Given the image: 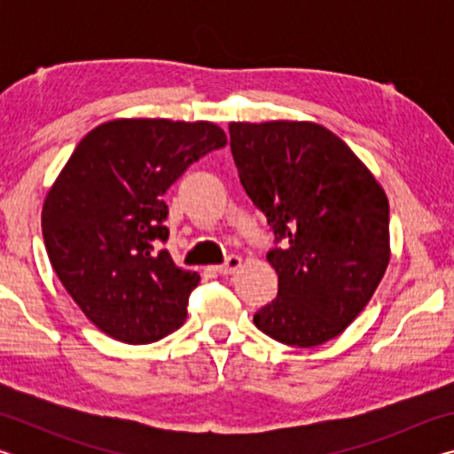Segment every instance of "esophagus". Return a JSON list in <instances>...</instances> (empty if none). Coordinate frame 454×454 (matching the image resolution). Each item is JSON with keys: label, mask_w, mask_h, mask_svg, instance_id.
<instances>
[{"label": "esophagus", "mask_w": 454, "mask_h": 454, "mask_svg": "<svg viewBox=\"0 0 454 454\" xmlns=\"http://www.w3.org/2000/svg\"><path fill=\"white\" fill-rule=\"evenodd\" d=\"M240 266H242V258L232 254V256H228V258L224 260V264L216 266V272L222 274V276H228V274H234Z\"/></svg>", "instance_id": "34e87169"}]
</instances>
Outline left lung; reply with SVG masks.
Masks as SVG:
<instances>
[{
	"label": "left lung",
	"instance_id": "8db88e82",
	"mask_svg": "<svg viewBox=\"0 0 454 454\" xmlns=\"http://www.w3.org/2000/svg\"><path fill=\"white\" fill-rule=\"evenodd\" d=\"M240 182L270 224L278 296L254 325L288 347L333 340L387 272L388 200L340 137L314 121H232Z\"/></svg>",
	"mask_w": 454,
	"mask_h": 454
}]
</instances>
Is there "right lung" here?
<instances>
[{
    "label": "right lung",
    "mask_w": 454,
    "mask_h": 454,
    "mask_svg": "<svg viewBox=\"0 0 454 454\" xmlns=\"http://www.w3.org/2000/svg\"><path fill=\"white\" fill-rule=\"evenodd\" d=\"M226 145L212 121L112 120L75 145L45 196L42 232L67 294L107 336L150 344L182 326L196 272L160 250L166 190Z\"/></svg>",
    "instance_id": "add662e5"
}]
</instances>
